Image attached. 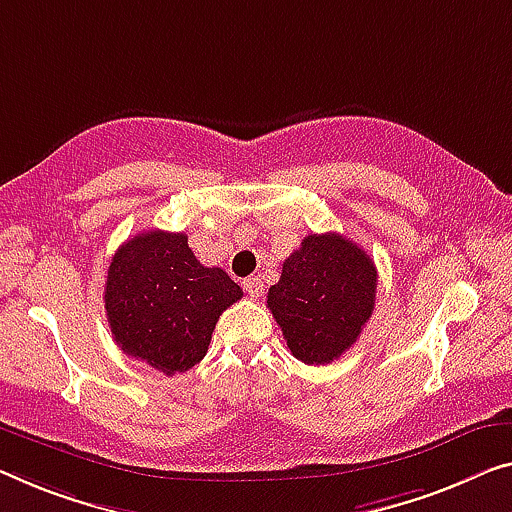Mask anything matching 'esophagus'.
Returning <instances> with one entry per match:
<instances>
[{"label":"esophagus","mask_w":512,"mask_h":512,"mask_svg":"<svg viewBox=\"0 0 512 512\" xmlns=\"http://www.w3.org/2000/svg\"><path fill=\"white\" fill-rule=\"evenodd\" d=\"M243 289H246V292L253 296V299H257L259 294H262V289H264V285H262V280H259L257 276H253V278H246L243 280Z\"/></svg>","instance_id":"34e87169"}]
</instances>
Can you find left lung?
<instances>
[{"label": "left lung", "mask_w": 512, "mask_h": 512, "mask_svg": "<svg viewBox=\"0 0 512 512\" xmlns=\"http://www.w3.org/2000/svg\"><path fill=\"white\" fill-rule=\"evenodd\" d=\"M377 266L345 236L308 234L282 264L266 305L289 352L308 365H324L354 345L372 317Z\"/></svg>", "instance_id": "8db88e82"}]
</instances>
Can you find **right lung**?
I'll return each instance as SVG.
<instances>
[{
	"instance_id": "right-lung-1",
	"label": "right lung",
	"mask_w": 512,
	"mask_h": 512,
	"mask_svg": "<svg viewBox=\"0 0 512 512\" xmlns=\"http://www.w3.org/2000/svg\"><path fill=\"white\" fill-rule=\"evenodd\" d=\"M241 296L223 269L197 262L186 234L151 230L114 253L105 312L121 352L172 377L207 356L218 317Z\"/></svg>"
}]
</instances>
